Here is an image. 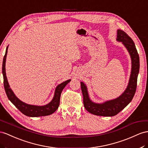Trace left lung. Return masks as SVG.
Returning a JSON list of instances; mask_svg holds the SVG:
<instances>
[{
    "label": "left lung",
    "mask_w": 148,
    "mask_h": 148,
    "mask_svg": "<svg viewBox=\"0 0 148 148\" xmlns=\"http://www.w3.org/2000/svg\"><path fill=\"white\" fill-rule=\"evenodd\" d=\"M116 40L121 42L126 48L131 59V71L130 80L124 92L116 99L102 103H96L90 99L88 88L81 82L83 95V103L86 109L94 115L101 116H114L126 108L130 103L136 92L137 79L139 71V58L135 44L131 38L121 29L117 31Z\"/></svg>",
    "instance_id": "obj_1"
}]
</instances>
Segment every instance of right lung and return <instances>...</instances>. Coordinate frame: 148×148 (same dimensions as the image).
Wrapping results in <instances>:
<instances>
[{
  "label": "right lung",
  "instance_id": "1",
  "mask_svg": "<svg viewBox=\"0 0 148 148\" xmlns=\"http://www.w3.org/2000/svg\"><path fill=\"white\" fill-rule=\"evenodd\" d=\"M8 47L9 45L6 48L5 54L4 57H3L2 63L3 86H4L5 91L6 92L7 97L9 98V99L11 103H12L18 110H19L22 114H24V115L27 116L40 117L52 114V113H54L57 109H58L60 104V94H61L63 89L65 88V86L71 80V79H69V80H67L62 83H60V84L57 86L55 89L54 97H53L52 101L47 104L44 106H36L24 103L23 101H21L16 95H15V94L12 91V90L10 88L8 81H7L5 73V62Z\"/></svg>",
  "mask_w": 148,
  "mask_h": 148
}]
</instances>
